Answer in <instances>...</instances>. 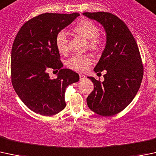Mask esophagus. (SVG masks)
I'll use <instances>...</instances> for the list:
<instances>
[{
	"label": "esophagus",
	"instance_id": "obj_1",
	"mask_svg": "<svg viewBox=\"0 0 156 156\" xmlns=\"http://www.w3.org/2000/svg\"><path fill=\"white\" fill-rule=\"evenodd\" d=\"M79 76H80V80L85 79V75H83V74H79Z\"/></svg>",
	"mask_w": 156,
	"mask_h": 156
}]
</instances>
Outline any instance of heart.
<instances>
[{
	"mask_svg": "<svg viewBox=\"0 0 156 156\" xmlns=\"http://www.w3.org/2000/svg\"><path fill=\"white\" fill-rule=\"evenodd\" d=\"M73 31L87 39L91 50L97 51L101 47L102 40L98 36L99 27L92 21L87 19L81 21L73 27ZM55 45L57 51L62 55L68 52V38L64 31L57 33L55 37ZM90 63V57L84 55H75L68 60L69 67L77 71H84Z\"/></svg>",
	"mask_w": 156,
	"mask_h": 156,
	"instance_id": "heart-1",
	"label": "heart"
}]
</instances>
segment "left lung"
I'll return each instance as SVG.
<instances>
[{"instance_id": "8db88e82", "label": "left lung", "mask_w": 156, "mask_h": 156, "mask_svg": "<svg viewBox=\"0 0 156 156\" xmlns=\"http://www.w3.org/2000/svg\"><path fill=\"white\" fill-rule=\"evenodd\" d=\"M104 27L106 44L95 73L106 70L104 81L87 77L94 89L87 103L96 114L110 117L122 111L137 94L144 75L141 57L136 41L126 24L109 12H83Z\"/></svg>"}]
</instances>
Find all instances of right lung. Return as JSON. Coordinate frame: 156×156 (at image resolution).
<instances>
[{"instance_id": "add662e5", "label": "right lung", "mask_w": 156, "mask_h": 156, "mask_svg": "<svg viewBox=\"0 0 156 156\" xmlns=\"http://www.w3.org/2000/svg\"><path fill=\"white\" fill-rule=\"evenodd\" d=\"M80 14L43 13L24 23L15 38L11 52V78L15 91L37 114L52 116L66 107L65 92L79 75L63 69L55 37ZM59 69L57 79L47 69Z\"/></svg>"}]
</instances>
